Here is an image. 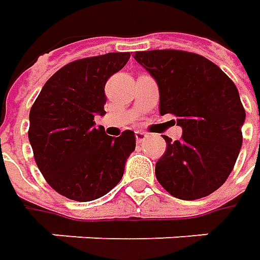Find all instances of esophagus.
<instances>
[{
	"label": "esophagus",
	"mask_w": 260,
	"mask_h": 260,
	"mask_svg": "<svg viewBox=\"0 0 260 260\" xmlns=\"http://www.w3.org/2000/svg\"><path fill=\"white\" fill-rule=\"evenodd\" d=\"M146 137H147V133H145V132H142V130H137L136 132V140L140 143V142H143Z\"/></svg>",
	"instance_id": "1"
}]
</instances>
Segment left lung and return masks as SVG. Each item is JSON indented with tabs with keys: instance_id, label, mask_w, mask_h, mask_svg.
<instances>
[{
	"instance_id": "left-lung-1",
	"label": "left lung",
	"mask_w": 260,
	"mask_h": 260,
	"mask_svg": "<svg viewBox=\"0 0 260 260\" xmlns=\"http://www.w3.org/2000/svg\"><path fill=\"white\" fill-rule=\"evenodd\" d=\"M159 86L160 114H174L182 137L164 136L156 179L179 200H198L224 184L242 147L246 113L233 81L207 57L184 50L136 52Z\"/></svg>"
}]
</instances>
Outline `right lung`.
<instances>
[{"label": "right lung", "instance_id": "right-lung-1", "mask_svg": "<svg viewBox=\"0 0 260 260\" xmlns=\"http://www.w3.org/2000/svg\"><path fill=\"white\" fill-rule=\"evenodd\" d=\"M128 52L74 60L50 76L30 110L28 140L47 184L74 201H92L110 192L124 174L136 137H118L95 127L104 115L108 78L123 69Z\"/></svg>", "mask_w": 260, "mask_h": 260}]
</instances>
